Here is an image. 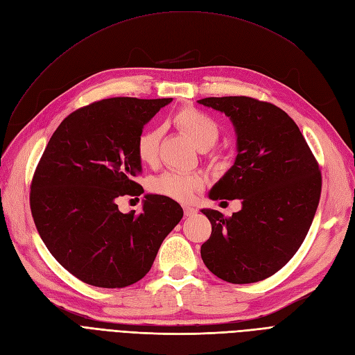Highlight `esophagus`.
<instances>
[{"mask_svg": "<svg viewBox=\"0 0 355 355\" xmlns=\"http://www.w3.org/2000/svg\"><path fill=\"white\" fill-rule=\"evenodd\" d=\"M184 213H185V216H194V214L197 213V210L194 207L184 206Z\"/></svg>", "mask_w": 355, "mask_h": 355, "instance_id": "34e87169", "label": "esophagus"}]
</instances>
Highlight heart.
<instances>
[{"instance_id": "heart-1", "label": "heart", "mask_w": 355, "mask_h": 355, "mask_svg": "<svg viewBox=\"0 0 355 355\" xmlns=\"http://www.w3.org/2000/svg\"><path fill=\"white\" fill-rule=\"evenodd\" d=\"M173 121L180 132H184L200 151H207L213 148L219 139V127L209 115L187 106L179 110ZM161 130L159 128H148L137 136L136 155L144 164H154L158 158ZM202 187V178L198 173H178V171H166V173L149 180V189L155 194L173 198L178 201H188Z\"/></svg>"}]
</instances>
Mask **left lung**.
<instances>
[{
	"label": "left lung",
	"instance_id": "1",
	"mask_svg": "<svg viewBox=\"0 0 355 355\" xmlns=\"http://www.w3.org/2000/svg\"><path fill=\"white\" fill-rule=\"evenodd\" d=\"M237 135L234 166L209 192L210 200H241L223 218L202 209L211 223L201 259L222 280H265L292 259L313 223L321 194L318 163L296 123L278 106L245 96L206 98Z\"/></svg>",
	"mask_w": 355,
	"mask_h": 355
}]
</instances>
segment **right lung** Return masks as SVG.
Wrapping results in <instances>:
<instances>
[{
  "label": "right lung",
  "mask_w": 355,
  "mask_h": 355,
  "mask_svg": "<svg viewBox=\"0 0 355 355\" xmlns=\"http://www.w3.org/2000/svg\"><path fill=\"white\" fill-rule=\"evenodd\" d=\"M168 99L112 98L69 114L53 133L31 185V211L53 257L78 280L105 288L144 278L184 216L179 204L146 194L142 213L116 200L141 196L136 141Z\"/></svg>",
  "instance_id": "1"
}]
</instances>
